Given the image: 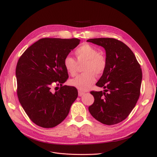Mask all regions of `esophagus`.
Segmentation results:
<instances>
[{
	"label": "esophagus",
	"instance_id": "1",
	"mask_svg": "<svg viewBox=\"0 0 157 157\" xmlns=\"http://www.w3.org/2000/svg\"><path fill=\"white\" fill-rule=\"evenodd\" d=\"M84 94H85V92H81V91H79V92H78V95H79V97L83 96Z\"/></svg>",
	"mask_w": 157,
	"mask_h": 157
}]
</instances>
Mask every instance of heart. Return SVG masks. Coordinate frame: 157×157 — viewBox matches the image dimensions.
<instances>
[{
	"label": "heart",
	"instance_id": "obj_1",
	"mask_svg": "<svg viewBox=\"0 0 157 157\" xmlns=\"http://www.w3.org/2000/svg\"><path fill=\"white\" fill-rule=\"evenodd\" d=\"M98 53L95 47L88 44H84L76 49L75 55L77 62L79 64L85 62L83 69L85 72L71 79L69 82L71 86L85 91L95 82V74L99 75L104 72L106 67V60L103 55ZM77 62L71 56H65L63 59V67L72 76L76 74Z\"/></svg>",
	"mask_w": 157,
	"mask_h": 157
}]
</instances>
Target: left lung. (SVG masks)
<instances>
[{
    "label": "left lung",
    "mask_w": 157,
    "mask_h": 157,
    "mask_svg": "<svg viewBox=\"0 0 157 157\" xmlns=\"http://www.w3.org/2000/svg\"><path fill=\"white\" fill-rule=\"evenodd\" d=\"M86 41L103 47L106 55L105 69L96 83L105 90L90 92L95 100L88 110L103 124H117L128 116L139 99L143 76L141 66L134 53L120 40L96 38Z\"/></svg>",
    "instance_id": "8db88e82"
}]
</instances>
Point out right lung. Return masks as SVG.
I'll use <instances>...</instances> for the list:
<instances>
[{"label": "right lung", "instance_id": "add662e5", "mask_svg": "<svg viewBox=\"0 0 157 157\" xmlns=\"http://www.w3.org/2000/svg\"><path fill=\"white\" fill-rule=\"evenodd\" d=\"M79 42L76 38L40 39L19 59L16 68L18 99L37 125L52 128L60 124L77 98L75 87L62 86L69 77L63 61ZM54 83L61 86L52 92Z\"/></svg>", "mask_w": 157, "mask_h": 157}]
</instances>
